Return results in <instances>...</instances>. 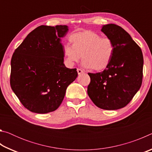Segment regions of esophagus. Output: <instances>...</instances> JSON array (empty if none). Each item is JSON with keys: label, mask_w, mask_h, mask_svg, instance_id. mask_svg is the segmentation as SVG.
I'll return each instance as SVG.
<instances>
[{"label": "esophagus", "mask_w": 152, "mask_h": 152, "mask_svg": "<svg viewBox=\"0 0 152 152\" xmlns=\"http://www.w3.org/2000/svg\"><path fill=\"white\" fill-rule=\"evenodd\" d=\"M77 72H78V75H80V74H84V72L83 70H80V69H77Z\"/></svg>", "instance_id": "1"}]
</instances>
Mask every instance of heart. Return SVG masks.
I'll list each match as a JSON object with an SVG mask.
<instances>
[{
	"label": "heart",
	"instance_id": "obj_1",
	"mask_svg": "<svg viewBox=\"0 0 152 152\" xmlns=\"http://www.w3.org/2000/svg\"><path fill=\"white\" fill-rule=\"evenodd\" d=\"M69 40L71 45L64 47V55L68 65L73 66L82 57L84 68L101 71L111 62L115 45L110 38L102 37L99 33L86 30L73 33Z\"/></svg>",
	"mask_w": 152,
	"mask_h": 152
}]
</instances>
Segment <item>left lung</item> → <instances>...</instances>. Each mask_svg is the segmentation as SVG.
Segmentation results:
<instances>
[{"label": "left lung", "instance_id": "8db88e82", "mask_svg": "<svg viewBox=\"0 0 152 152\" xmlns=\"http://www.w3.org/2000/svg\"><path fill=\"white\" fill-rule=\"evenodd\" d=\"M101 31L113 41L111 62L102 72L88 73L87 92L98 107L117 110L125 107L142 83L143 58L141 48L129 33L115 24L102 25Z\"/></svg>", "mask_w": 152, "mask_h": 152}]
</instances>
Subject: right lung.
<instances>
[{"label":"right lung","mask_w":152,"mask_h":152,"mask_svg":"<svg viewBox=\"0 0 152 152\" xmlns=\"http://www.w3.org/2000/svg\"><path fill=\"white\" fill-rule=\"evenodd\" d=\"M67 25H41L27 35L12 56L11 86L30 111L44 114L60 107L66 88L78 76L64 64L61 38Z\"/></svg>","instance_id":"obj_1"}]
</instances>
